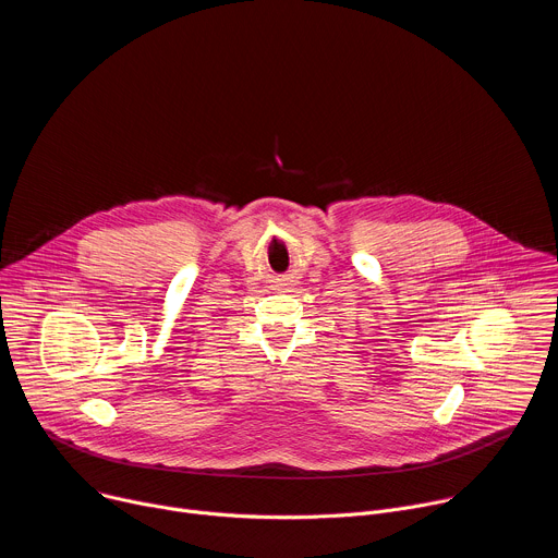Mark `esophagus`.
<instances>
[{
    "mask_svg": "<svg viewBox=\"0 0 558 558\" xmlns=\"http://www.w3.org/2000/svg\"><path fill=\"white\" fill-rule=\"evenodd\" d=\"M287 287H289V284H287Z\"/></svg>",
    "mask_w": 558,
    "mask_h": 558,
    "instance_id": "esophagus-1",
    "label": "esophagus"
}]
</instances>
